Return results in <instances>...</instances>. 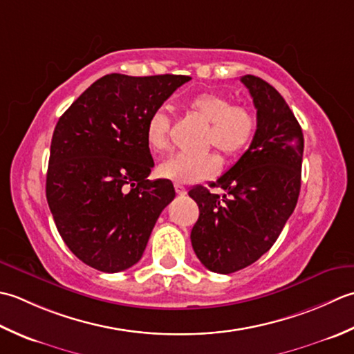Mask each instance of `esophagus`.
<instances>
[{
  "label": "esophagus",
  "instance_id": "obj_1",
  "mask_svg": "<svg viewBox=\"0 0 354 354\" xmlns=\"http://www.w3.org/2000/svg\"><path fill=\"white\" fill-rule=\"evenodd\" d=\"M174 187H176V192H177V196H185V194H186V187H185L183 185L176 183V185H174Z\"/></svg>",
  "mask_w": 354,
  "mask_h": 354
}]
</instances>
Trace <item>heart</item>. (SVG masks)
<instances>
[{
	"label": "heart",
	"mask_w": 354,
	"mask_h": 354,
	"mask_svg": "<svg viewBox=\"0 0 354 354\" xmlns=\"http://www.w3.org/2000/svg\"><path fill=\"white\" fill-rule=\"evenodd\" d=\"M187 108L209 122L206 145H214L223 156L235 157L246 149L257 131V119L249 108L232 105L221 93L203 91L187 99ZM145 142L151 153H163L169 145V118L163 110L151 113L145 124ZM218 167L215 154H174L158 165V174L176 183H196L211 177Z\"/></svg>",
	"instance_id": "b5f03b06"
}]
</instances>
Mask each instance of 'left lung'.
<instances>
[{
    "instance_id": "8db88e82",
    "label": "left lung",
    "mask_w": 354,
    "mask_h": 354,
    "mask_svg": "<svg viewBox=\"0 0 354 354\" xmlns=\"http://www.w3.org/2000/svg\"><path fill=\"white\" fill-rule=\"evenodd\" d=\"M257 108V131L249 149L214 186H197L189 197L198 205L191 243L206 269L232 273L248 268L277 241L297 206L301 189L304 136L284 97L261 77L246 75Z\"/></svg>"
}]
</instances>
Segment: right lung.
<instances>
[{"instance_id": "obj_1", "label": "right lung", "mask_w": 354, "mask_h": 354, "mask_svg": "<svg viewBox=\"0 0 354 354\" xmlns=\"http://www.w3.org/2000/svg\"><path fill=\"white\" fill-rule=\"evenodd\" d=\"M187 81L183 75H106L57 120L47 201L64 243L90 268L116 273L134 266L174 200L169 180H148L154 160L145 124Z\"/></svg>"}]
</instances>
